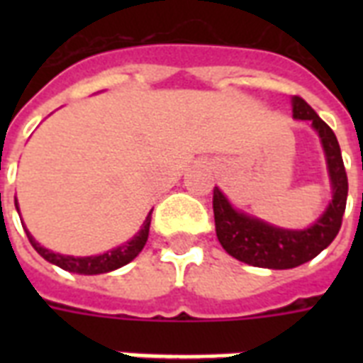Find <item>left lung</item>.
<instances>
[{"label":"left lung","instance_id":"obj_1","mask_svg":"<svg viewBox=\"0 0 363 363\" xmlns=\"http://www.w3.org/2000/svg\"><path fill=\"white\" fill-rule=\"evenodd\" d=\"M292 113L296 121H309L320 137L333 196L328 209L313 226L305 230H284L245 215L241 211H235L226 196L215 188L213 211H215L216 238L230 256L254 267L292 269L309 262L335 239L343 222L349 181H347L337 137L332 128L299 96L292 98Z\"/></svg>","mask_w":363,"mask_h":363}]
</instances>
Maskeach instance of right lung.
<instances>
[{"label": "right lung", "instance_id": "obj_1", "mask_svg": "<svg viewBox=\"0 0 363 363\" xmlns=\"http://www.w3.org/2000/svg\"><path fill=\"white\" fill-rule=\"evenodd\" d=\"M16 205V203H14ZM18 209V207H16ZM150 218H152V211L148 213L147 220L143 222L141 230L133 235V239L122 245V247H116L113 250L105 254H98V256H64V254H56L48 248L41 247L35 239L31 238L30 232L26 230V235L30 239L31 247L35 248L37 252L41 254L43 258L50 262V264L58 265L62 269L71 271V273H79V275H99V273H109V271H115L122 265L130 264L131 259L135 258L137 254L141 252L145 242L148 239V230H150Z\"/></svg>", "mask_w": 363, "mask_h": 363}]
</instances>
